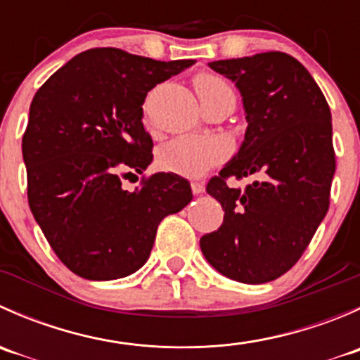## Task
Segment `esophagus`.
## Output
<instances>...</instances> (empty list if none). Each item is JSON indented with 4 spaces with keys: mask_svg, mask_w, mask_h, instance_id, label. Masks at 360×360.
Masks as SVG:
<instances>
[{
    "mask_svg": "<svg viewBox=\"0 0 360 360\" xmlns=\"http://www.w3.org/2000/svg\"><path fill=\"white\" fill-rule=\"evenodd\" d=\"M191 191L195 195H202L205 191V186H203V183H198V181H191Z\"/></svg>",
    "mask_w": 360,
    "mask_h": 360,
    "instance_id": "esophagus-1",
    "label": "esophagus"
}]
</instances>
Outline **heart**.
<instances>
[{
	"instance_id": "heart-1",
	"label": "heart",
	"mask_w": 360,
	"mask_h": 360,
	"mask_svg": "<svg viewBox=\"0 0 360 360\" xmlns=\"http://www.w3.org/2000/svg\"><path fill=\"white\" fill-rule=\"evenodd\" d=\"M202 101L231 92L230 85L212 72H198L193 79ZM228 148L223 141L212 137L186 136L163 146L158 153V165L165 172L184 177L203 176L226 158Z\"/></svg>"
}]
</instances>
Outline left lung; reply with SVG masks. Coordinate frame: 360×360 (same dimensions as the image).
I'll return each mask as SVG.
<instances>
[{"mask_svg":"<svg viewBox=\"0 0 360 360\" xmlns=\"http://www.w3.org/2000/svg\"><path fill=\"white\" fill-rule=\"evenodd\" d=\"M231 78L248 112L238 155L207 183L223 224L200 238L219 274L263 284L291 270L324 219L336 170L331 110L307 68L289 53L263 52L209 63ZM259 173L244 191L233 180Z\"/></svg>","mask_w":360,"mask_h":360,"instance_id":"obj_1","label":"left lung"}]
</instances>
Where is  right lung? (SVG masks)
Listing matches in <instances>:
<instances>
[{
    "mask_svg": "<svg viewBox=\"0 0 360 360\" xmlns=\"http://www.w3.org/2000/svg\"><path fill=\"white\" fill-rule=\"evenodd\" d=\"M193 63L90 49L32 97L22 136L29 207L72 274L89 281L134 274L150 257L163 217L193 198L190 183L172 172L143 174L134 192L121 186L153 160L143 125L148 92Z\"/></svg>",
    "mask_w": 360,
    "mask_h": 360,
    "instance_id": "obj_1",
    "label": "right lung"
}]
</instances>
